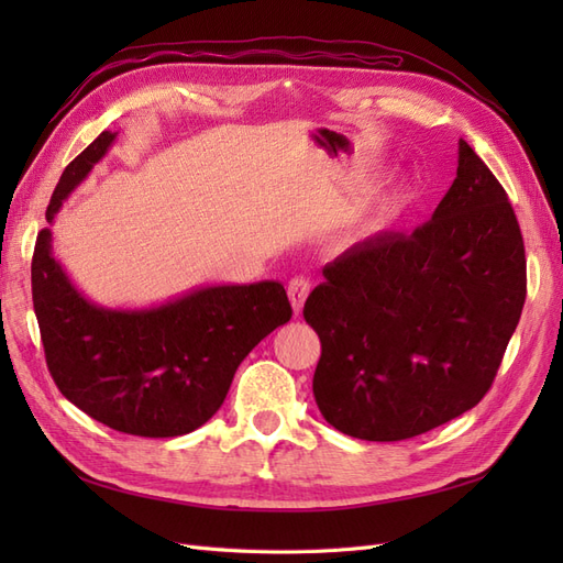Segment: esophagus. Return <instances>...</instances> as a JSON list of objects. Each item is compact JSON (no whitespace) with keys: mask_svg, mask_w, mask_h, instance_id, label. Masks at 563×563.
Masks as SVG:
<instances>
[{"mask_svg":"<svg viewBox=\"0 0 563 563\" xmlns=\"http://www.w3.org/2000/svg\"><path fill=\"white\" fill-rule=\"evenodd\" d=\"M310 288H312V284L308 277H294L291 282H288V300H291L296 314L302 310L305 300H308Z\"/></svg>","mask_w":563,"mask_h":563,"instance_id":"34e87169","label":"esophagus"}]
</instances>
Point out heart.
Returning <instances> with one entry per match:
<instances>
[{
    "label": "heart",
    "instance_id": "heart-1",
    "mask_svg": "<svg viewBox=\"0 0 563 563\" xmlns=\"http://www.w3.org/2000/svg\"><path fill=\"white\" fill-rule=\"evenodd\" d=\"M401 207H404V197H395V199L380 201L378 207H376V211H373V225H376V228L387 225L389 220L399 213Z\"/></svg>",
    "mask_w": 563,
    "mask_h": 563
}]
</instances>
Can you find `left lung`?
<instances>
[{
  "label": "left lung",
  "instance_id": "1",
  "mask_svg": "<svg viewBox=\"0 0 563 563\" xmlns=\"http://www.w3.org/2000/svg\"><path fill=\"white\" fill-rule=\"evenodd\" d=\"M523 300L515 209L460 139L455 180L428 223L350 246L305 300L321 340V416L366 441L411 439L463 416L496 378Z\"/></svg>",
  "mask_w": 563,
  "mask_h": 563
}]
</instances>
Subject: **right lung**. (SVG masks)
Listing matches in <instances>:
<instances>
[{
	"label": "right lung",
	"instance_id": "1",
	"mask_svg": "<svg viewBox=\"0 0 563 563\" xmlns=\"http://www.w3.org/2000/svg\"><path fill=\"white\" fill-rule=\"evenodd\" d=\"M117 133L103 131L65 166L46 223L106 157ZM32 302L51 378L93 420L135 437H180L220 406L244 356L291 319L279 282L201 286L147 310H112L84 298L37 234Z\"/></svg>",
	"mask_w": 563,
	"mask_h": 563
}]
</instances>
